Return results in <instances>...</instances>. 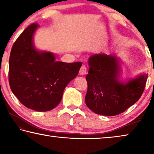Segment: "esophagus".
I'll list each match as a JSON object with an SVG mask.
<instances>
[{
	"label": "esophagus",
	"instance_id": "obj_1",
	"mask_svg": "<svg viewBox=\"0 0 154 154\" xmlns=\"http://www.w3.org/2000/svg\"><path fill=\"white\" fill-rule=\"evenodd\" d=\"M80 75H85L87 73V67L85 65H82L81 67V69H80V72H79Z\"/></svg>",
	"mask_w": 154,
	"mask_h": 154
}]
</instances>
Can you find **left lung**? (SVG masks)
<instances>
[{
  "label": "left lung",
  "instance_id": "8db88e82",
  "mask_svg": "<svg viewBox=\"0 0 154 154\" xmlns=\"http://www.w3.org/2000/svg\"><path fill=\"white\" fill-rule=\"evenodd\" d=\"M122 62L117 55L94 54L88 59L86 75L87 106L96 114L115 116L122 113L140 99L148 74L122 79Z\"/></svg>",
  "mask_w": 154,
  "mask_h": 154
}]
</instances>
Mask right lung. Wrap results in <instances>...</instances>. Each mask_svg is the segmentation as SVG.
<instances>
[{
	"label": "right lung",
	"mask_w": 154,
	"mask_h": 154,
	"mask_svg": "<svg viewBox=\"0 0 154 154\" xmlns=\"http://www.w3.org/2000/svg\"><path fill=\"white\" fill-rule=\"evenodd\" d=\"M39 28L32 23L13 45L9 60V82L19 101L38 112L55 108L69 82L79 74L82 62L56 61L51 51L35 47L34 35Z\"/></svg>",
	"instance_id": "1"
}]
</instances>
